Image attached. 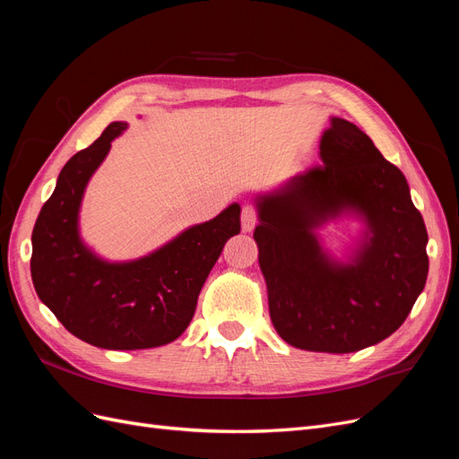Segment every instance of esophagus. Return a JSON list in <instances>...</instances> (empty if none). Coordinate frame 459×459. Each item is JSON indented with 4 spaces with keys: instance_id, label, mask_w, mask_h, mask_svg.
Masks as SVG:
<instances>
[{
    "instance_id": "34e87169",
    "label": "esophagus",
    "mask_w": 459,
    "mask_h": 459,
    "mask_svg": "<svg viewBox=\"0 0 459 459\" xmlns=\"http://www.w3.org/2000/svg\"><path fill=\"white\" fill-rule=\"evenodd\" d=\"M258 221V212L253 204H245L241 211V228L245 233H251Z\"/></svg>"
}]
</instances>
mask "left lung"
<instances>
[{
	"mask_svg": "<svg viewBox=\"0 0 459 459\" xmlns=\"http://www.w3.org/2000/svg\"><path fill=\"white\" fill-rule=\"evenodd\" d=\"M319 159L258 193L253 238L280 337L302 351L349 354L404 324L427 281L429 238L404 174L356 124L331 117ZM342 217L363 230L337 259L318 230Z\"/></svg>",
	"mask_w": 459,
	"mask_h": 459,
	"instance_id": "left-lung-1",
	"label": "left lung"
}]
</instances>
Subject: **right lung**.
I'll return each instance as SVG.
<instances>
[{"instance_id": "right-lung-1", "label": "right lung", "mask_w": 459, "mask_h": 459, "mask_svg": "<svg viewBox=\"0 0 459 459\" xmlns=\"http://www.w3.org/2000/svg\"><path fill=\"white\" fill-rule=\"evenodd\" d=\"M126 128L110 122L63 166L32 231L30 272L39 300L74 337L107 351L155 349L182 335L221 248L241 231V206L231 203L145 256L113 262L97 255L82 239L80 208L110 143Z\"/></svg>"}]
</instances>
